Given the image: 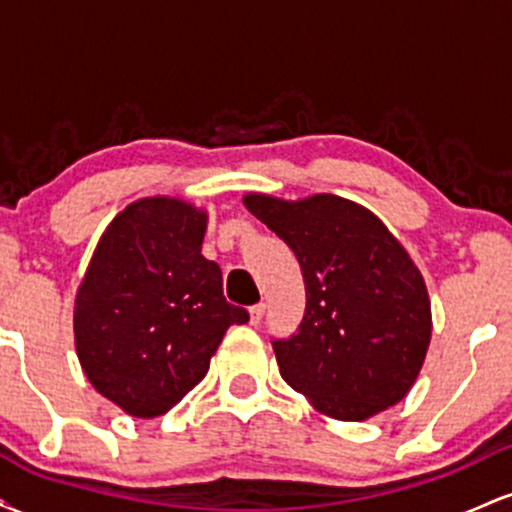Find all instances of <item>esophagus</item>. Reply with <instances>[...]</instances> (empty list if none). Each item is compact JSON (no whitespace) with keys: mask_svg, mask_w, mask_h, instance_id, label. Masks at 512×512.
<instances>
[{"mask_svg":"<svg viewBox=\"0 0 512 512\" xmlns=\"http://www.w3.org/2000/svg\"><path fill=\"white\" fill-rule=\"evenodd\" d=\"M264 317V303H257L250 308V325H260Z\"/></svg>","mask_w":512,"mask_h":512,"instance_id":"1","label":"esophagus"}]
</instances>
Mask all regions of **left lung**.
<instances>
[{"mask_svg":"<svg viewBox=\"0 0 512 512\" xmlns=\"http://www.w3.org/2000/svg\"><path fill=\"white\" fill-rule=\"evenodd\" d=\"M243 202L293 250L305 281L298 332L272 339L281 378L332 419L363 421L397 404L431 342V301L407 250L344 197Z\"/></svg>","mask_w":512,"mask_h":512,"instance_id":"8db88e82","label":"left lung"}]
</instances>
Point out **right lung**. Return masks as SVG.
<instances>
[{"label":"right lung","instance_id":"right-lung-1","mask_svg":"<svg viewBox=\"0 0 512 512\" xmlns=\"http://www.w3.org/2000/svg\"><path fill=\"white\" fill-rule=\"evenodd\" d=\"M204 231L207 214L182 199H139L105 228L76 293L81 368L137 419L173 409L207 375L228 327L250 320L223 298Z\"/></svg>","mask_w":512,"mask_h":512}]
</instances>
